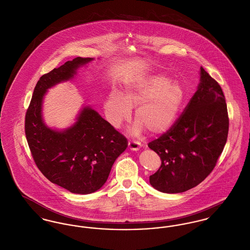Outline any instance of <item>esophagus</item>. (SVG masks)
Returning <instances> with one entry per match:
<instances>
[{
  "label": "esophagus",
  "instance_id": "esophagus-1",
  "mask_svg": "<svg viewBox=\"0 0 250 250\" xmlns=\"http://www.w3.org/2000/svg\"><path fill=\"white\" fill-rule=\"evenodd\" d=\"M142 145L140 142H137V141H128V147L130 150H133V151H137L141 148Z\"/></svg>",
  "mask_w": 250,
  "mask_h": 250
}]
</instances>
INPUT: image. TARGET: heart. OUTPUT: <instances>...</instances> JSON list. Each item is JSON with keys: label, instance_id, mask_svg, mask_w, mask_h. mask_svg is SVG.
I'll return each instance as SVG.
<instances>
[{"label": "heart", "instance_id": "heart-1", "mask_svg": "<svg viewBox=\"0 0 250 250\" xmlns=\"http://www.w3.org/2000/svg\"><path fill=\"white\" fill-rule=\"evenodd\" d=\"M186 98L184 87L163 75L139 76L127 82L123 92L110 91L104 99V108L108 122L115 127L131 115L136 106L137 122L131 128L140 134L144 128L152 134H162L171 128Z\"/></svg>", "mask_w": 250, "mask_h": 250}]
</instances>
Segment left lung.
<instances>
[{"label": "left lung", "mask_w": 250, "mask_h": 250, "mask_svg": "<svg viewBox=\"0 0 250 250\" xmlns=\"http://www.w3.org/2000/svg\"><path fill=\"white\" fill-rule=\"evenodd\" d=\"M229 125L223 90L201 67L200 83L184 113L167 132L148 144L162 161L158 171L149 177L150 185L161 192L173 194L202 183L223 152Z\"/></svg>", "instance_id": "obj_1"}]
</instances>
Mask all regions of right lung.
I'll use <instances>...</instances> for the list:
<instances>
[{"mask_svg": "<svg viewBox=\"0 0 250 250\" xmlns=\"http://www.w3.org/2000/svg\"><path fill=\"white\" fill-rule=\"evenodd\" d=\"M77 57L42 75L34 88L25 114L26 140L40 171L51 183L75 194H90L106 182L116 159L127 147V140L96 110L83 106L69 127L57 130L42 118L47 90L67 82L93 61Z\"/></svg>", "mask_w": 250, "mask_h": 250, "instance_id": "add662e5", "label": "right lung"}]
</instances>
